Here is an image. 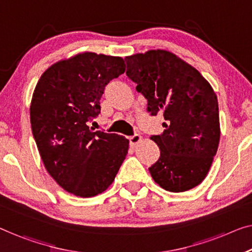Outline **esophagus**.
Listing matches in <instances>:
<instances>
[{"label": "esophagus", "instance_id": "1", "mask_svg": "<svg viewBox=\"0 0 252 252\" xmlns=\"http://www.w3.org/2000/svg\"><path fill=\"white\" fill-rule=\"evenodd\" d=\"M129 140H130V145L132 146V147H134V146H137L139 142L141 141V136L140 134H134V136H132V137H130L129 138Z\"/></svg>", "mask_w": 252, "mask_h": 252}]
</instances>
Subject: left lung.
<instances>
[{
	"mask_svg": "<svg viewBox=\"0 0 252 252\" xmlns=\"http://www.w3.org/2000/svg\"><path fill=\"white\" fill-rule=\"evenodd\" d=\"M126 76L148 102L152 115L163 114L164 131L152 136L160 150L149 167L157 185L171 192L204 181L220 144L217 96L202 74L165 50L126 56Z\"/></svg>",
	"mask_w": 252,
	"mask_h": 252,
	"instance_id": "8db88e82",
	"label": "left lung"
}]
</instances>
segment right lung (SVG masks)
Listing matches in <instances>:
<instances>
[{"mask_svg": "<svg viewBox=\"0 0 252 252\" xmlns=\"http://www.w3.org/2000/svg\"><path fill=\"white\" fill-rule=\"evenodd\" d=\"M126 71L122 58L84 52L54 63L42 74L30 104V123L48 174L67 192L89 198L113 183L129 140L94 131L105 86Z\"/></svg>", "mask_w": 252, "mask_h": 252, "instance_id": "obj_1", "label": "right lung"}]
</instances>
